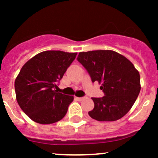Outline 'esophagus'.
<instances>
[{
	"instance_id": "34e87169",
	"label": "esophagus",
	"mask_w": 158,
	"mask_h": 158,
	"mask_svg": "<svg viewBox=\"0 0 158 158\" xmlns=\"http://www.w3.org/2000/svg\"><path fill=\"white\" fill-rule=\"evenodd\" d=\"M75 98H76L77 101H82V100L85 99V97H76Z\"/></svg>"
}]
</instances>
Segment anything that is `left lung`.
Here are the masks:
<instances>
[{
    "mask_svg": "<svg viewBox=\"0 0 158 158\" xmlns=\"http://www.w3.org/2000/svg\"><path fill=\"white\" fill-rule=\"evenodd\" d=\"M77 60L85 67L92 82L101 84L102 98H92L94 109L89 111L92 118L114 122L122 118L131 109L140 90V74L126 57L112 50L81 52Z\"/></svg>",
    "mask_w": 158,
    "mask_h": 158,
    "instance_id": "8db88e82",
    "label": "left lung"
}]
</instances>
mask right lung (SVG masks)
<instances>
[{"mask_svg":"<svg viewBox=\"0 0 158 158\" xmlns=\"http://www.w3.org/2000/svg\"><path fill=\"white\" fill-rule=\"evenodd\" d=\"M77 52L48 50L28 60L14 82L20 109L33 122L48 125L61 120L73 96L55 90Z\"/></svg>","mask_w":158,"mask_h":158,"instance_id":"right-lung-1","label":"right lung"}]
</instances>
